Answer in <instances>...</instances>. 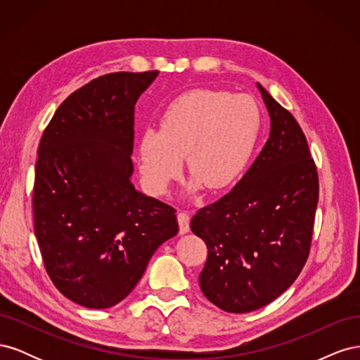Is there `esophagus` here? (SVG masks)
<instances>
[{
  "instance_id": "34e87169",
  "label": "esophagus",
  "mask_w": 360,
  "mask_h": 360,
  "mask_svg": "<svg viewBox=\"0 0 360 360\" xmlns=\"http://www.w3.org/2000/svg\"><path fill=\"white\" fill-rule=\"evenodd\" d=\"M177 221L180 226V234H186L189 231V222H191V216L188 212H180L177 214Z\"/></svg>"
}]
</instances>
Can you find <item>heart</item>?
Wrapping results in <instances>:
<instances>
[{
	"instance_id": "1",
	"label": "heart",
	"mask_w": 360,
	"mask_h": 360,
	"mask_svg": "<svg viewBox=\"0 0 360 360\" xmlns=\"http://www.w3.org/2000/svg\"><path fill=\"white\" fill-rule=\"evenodd\" d=\"M259 127L252 97L207 89L184 93L163 112L160 130L147 129L141 136V176L151 192L163 193L186 156L195 186L224 189L246 167Z\"/></svg>"
}]
</instances>
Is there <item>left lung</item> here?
Listing matches in <instances>:
<instances>
[{"mask_svg": "<svg viewBox=\"0 0 360 360\" xmlns=\"http://www.w3.org/2000/svg\"><path fill=\"white\" fill-rule=\"evenodd\" d=\"M258 89L270 115L266 146L231 192L191 221L207 245L201 291L234 314L266 307L296 281L309 257L320 191L297 120Z\"/></svg>", "mask_w": 360, "mask_h": 360, "instance_id": "left-lung-1", "label": "left lung"}]
</instances>
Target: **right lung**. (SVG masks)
I'll use <instances>...</instances> for the list:
<instances>
[{
  "mask_svg": "<svg viewBox=\"0 0 360 360\" xmlns=\"http://www.w3.org/2000/svg\"><path fill=\"white\" fill-rule=\"evenodd\" d=\"M158 70L115 72L73 91L41 135L32 214L46 274L85 308L122 302L155 250L179 231L176 209L135 191V103Z\"/></svg>",
  "mask_w": 360,
  "mask_h": 360,
  "instance_id": "add662e5",
  "label": "right lung"
}]
</instances>
